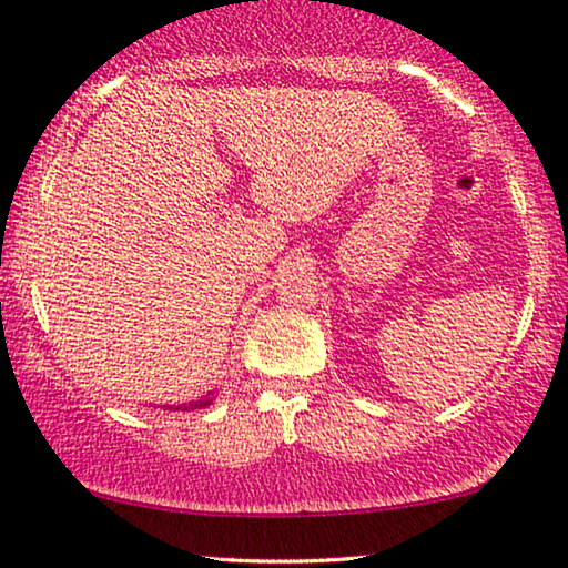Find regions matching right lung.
Instances as JSON below:
<instances>
[{
	"label": "right lung",
	"mask_w": 568,
	"mask_h": 568,
	"mask_svg": "<svg viewBox=\"0 0 568 568\" xmlns=\"http://www.w3.org/2000/svg\"><path fill=\"white\" fill-rule=\"evenodd\" d=\"M211 404V394H207L205 398H201V402H195V404H187V406H182V412H187V409H201V406H207Z\"/></svg>",
	"instance_id": "right-lung-1"
}]
</instances>
